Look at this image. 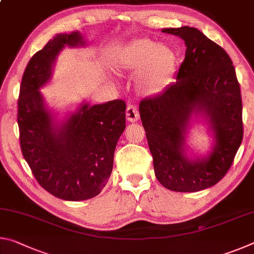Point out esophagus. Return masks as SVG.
Returning <instances> with one entry per match:
<instances>
[{"label":"esophagus","mask_w":254,"mask_h":254,"mask_svg":"<svg viewBox=\"0 0 254 254\" xmlns=\"http://www.w3.org/2000/svg\"><path fill=\"white\" fill-rule=\"evenodd\" d=\"M140 118L139 111H137L136 106L134 105H128L127 109V120L128 122H136Z\"/></svg>","instance_id":"esophagus-1"}]
</instances>
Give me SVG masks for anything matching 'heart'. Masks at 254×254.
Masks as SVG:
<instances>
[{"instance_id":"b5f03b06","label":"heart","mask_w":254,"mask_h":254,"mask_svg":"<svg viewBox=\"0 0 254 254\" xmlns=\"http://www.w3.org/2000/svg\"><path fill=\"white\" fill-rule=\"evenodd\" d=\"M120 67L124 70L139 72L140 88L145 94L162 91L174 76L177 58L173 50L147 38L133 40L120 54Z\"/></svg>"}]
</instances>
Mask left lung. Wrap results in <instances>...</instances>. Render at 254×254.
Here are the masks:
<instances>
[{"label": "left lung", "mask_w": 254, "mask_h": 254, "mask_svg": "<svg viewBox=\"0 0 254 254\" xmlns=\"http://www.w3.org/2000/svg\"><path fill=\"white\" fill-rule=\"evenodd\" d=\"M162 32L182 38L186 54L176 83L140 102L141 121L159 183L174 191H199L224 177L242 142L240 84L230 56L198 29ZM194 110L210 119L217 143L207 158L192 162L183 154V134Z\"/></svg>", "instance_id": "obj_1"}]
</instances>
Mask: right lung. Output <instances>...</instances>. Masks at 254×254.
Returning a JSON list of instances; mask_svg holds the SVG:
<instances>
[{
    "label": "right lung",
    "mask_w": 254,
    "mask_h": 254,
    "mask_svg": "<svg viewBox=\"0 0 254 254\" xmlns=\"http://www.w3.org/2000/svg\"><path fill=\"white\" fill-rule=\"evenodd\" d=\"M83 45L78 32L57 34L32 56L21 80L18 100L20 147L40 186L65 200H85L102 191L113 169L119 137L126 128V102L85 104L54 127L40 92L51 65L65 46Z\"/></svg>",
    "instance_id": "1"
}]
</instances>
